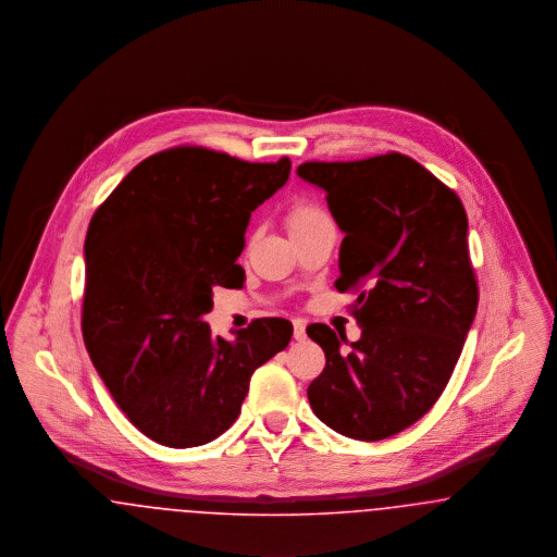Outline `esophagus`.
Wrapping results in <instances>:
<instances>
[{
	"instance_id": "esophagus-1",
	"label": "esophagus",
	"mask_w": 557,
	"mask_h": 557,
	"mask_svg": "<svg viewBox=\"0 0 557 557\" xmlns=\"http://www.w3.org/2000/svg\"><path fill=\"white\" fill-rule=\"evenodd\" d=\"M293 337H295L297 342L306 339V322L293 321Z\"/></svg>"
}]
</instances>
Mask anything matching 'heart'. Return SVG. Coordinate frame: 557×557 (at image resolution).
I'll return each mask as SVG.
<instances>
[{"instance_id":"1","label":"heart","mask_w":557,"mask_h":557,"mask_svg":"<svg viewBox=\"0 0 557 557\" xmlns=\"http://www.w3.org/2000/svg\"><path fill=\"white\" fill-rule=\"evenodd\" d=\"M322 220H326L324 211L317 206H312V203H308V201L293 203L289 213H287V224H289L292 233L293 231H299V228H306V226H312V224L322 222Z\"/></svg>"}]
</instances>
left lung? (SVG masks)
<instances>
[{"label":"left lung","mask_w":557,"mask_h":557,"mask_svg":"<svg viewBox=\"0 0 557 557\" xmlns=\"http://www.w3.org/2000/svg\"><path fill=\"white\" fill-rule=\"evenodd\" d=\"M297 176L326 193L346 235L335 287L358 293L351 314L362 329L351 344L326 324L306 329L326 356L310 407L342 436L389 438L434 407L475 319L466 209L400 152L310 161Z\"/></svg>","instance_id":"obj_1"}]
</instances>
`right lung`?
I'll return each mask as SVG.
<instances>
[{
	"instance_id": "obj_1",
	"label": "right lung",
	"mask_w": 557,
	"mask_h": 557,
	"mask_svg": "<svg viewBox=\"0 0 557 557\" xmlns=\"http://www.w3.org/2000/svg\"><path fill=\"white\" fill-rule=\"evenodd\" d=\"M292 161L249 163L201 147L157 152L121 180L89 222L82 329L98 375L127 419L170 448L235 423L258 367L292 342L285 319L213 337V287L240 289L251 211Z\"/></svg>"
}]
</instances>
